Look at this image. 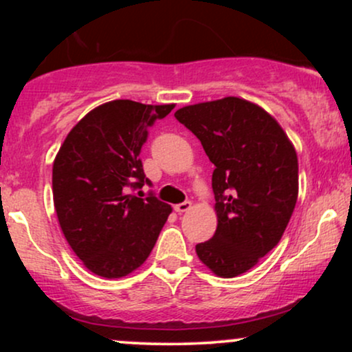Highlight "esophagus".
<instances>
[{
  "instance_id": "34e87169",
  "label": "esophagus",
  "mask_w": 352,
  "mask_h": 352,
  "mask_svg": "<svg viewBox=\"0 0 352 352\" xmlns=\"http://www.w3.org/2000/svg\"><path fill=\"white\" fill-rule=\"evenodd\" d=\"M173 208H175V212H179V213L188 212V210L192 208V201H182V204H177Z\"/></svg>"
}]
</instances>
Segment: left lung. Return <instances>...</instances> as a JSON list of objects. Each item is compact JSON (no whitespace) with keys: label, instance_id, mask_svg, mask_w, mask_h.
<instances>
[{"label":"left lung","instance_id":"left-lung-1","mask_svg":"<svg viewBox=\"0 0 352 352\" xmlns=\"http://www.w3.org/2000/svg\"><path fill=\"white\" fill-rule=\"evenodd\" d=\"M175 119L215 165L218 225L195 246L201 263L223 278L248 272L285 233L298 200V157L268 112L240 98L182 107Z\"/></svg>","mask_w":352,"mask_h":352}]
</instances>
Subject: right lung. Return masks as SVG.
Masks as SVG:
<instances>
[{"label": "right lung", "mask_w": 352, "mask_h": 352, "mask_svg": "<svg viewBox=\"0 0 352 352\" xmlns=\"http://www.w3.org/2000/svg\"><path fill=\"white\" fill-rule=\"evenodd\" d=\"M173 104L147 106L129 99L106 102L67 134L52 165V197L72 252L102 278H122L147 260L172 208L148 192L142 145Z\"/></svg>", "instance_id": "add662e5"}]
</instances>
